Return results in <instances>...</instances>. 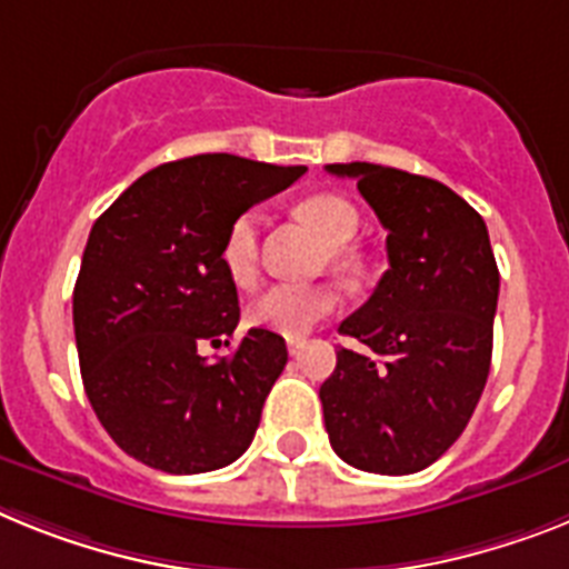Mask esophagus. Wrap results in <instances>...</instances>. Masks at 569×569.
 I'll return each instance as SVG.
<instances>
[{
  "mask_svg": "<svg viewBox=\"0 0 569 569\" xmlns=\"http://www.w3.org/2000/svg\"><path fill=\"white\" fill-rule=\"evenodd\" d=\"M286 347H289V356H300L303 352V347H307V338H286Z\"/></svg>",
  "mask_w": 569,
  "mask_h": 569,
  "instance_id": "obj_1",
  "label": "esophagus"
}]
</instances>
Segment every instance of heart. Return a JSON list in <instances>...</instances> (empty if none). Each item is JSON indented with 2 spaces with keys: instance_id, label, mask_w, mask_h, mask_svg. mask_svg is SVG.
Segmentation results:
<instances>
[{
  "instance_id": "obj_1",
  "label": "heart",
  "mask_w": 569,
  "mask_h": 569,
  "mask_svg": "<svg viewBox=\"0 0 569 569\" xmlns=\"http://www.w3.org/2000/svg\"><path fill=\"white\" fill-rule=\"evenodd\" d=\"M298 213L329 242V262L341 274H358L361 260L350 246L361 231V217L356 208L341 196L318 193L303 199L298 204ZM257 254H260V213L246 211L228 226L226 242H222V269L237 286H251L257 277ZM336 307L338 292L327 283H277L248 303V321L292 338L303 336L312 323L327 318Z\"/></svg>"
}]
</instances>
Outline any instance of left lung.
<instances>
[{
    "instance_id": "obj_1",
    "label": "left lung",
    "mask_w": 569,
    "mask_h": 569,
    "mask_svg": "<svg viewBox=\"0 0 569 569\" xmlns=\"http://www.w3.org/2000/svg\"><path fill=\"white\" fill-rule=\"evenodd\" d=\"M358 181L388 228V262L365 307L338 327L321 385L329 442L373 475H413L455 446L489 379L500 274L483 217L442 181L396 167L327 164Z\"/></svg>"
}]
</instances>
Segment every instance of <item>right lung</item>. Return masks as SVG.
Listing matches in <instances>:
<instances>
[{
	"label": "right lung",
	"mask_w": 569,
	"mask_h": 569,
	"mask_svg": "<svg viewBox=\"0 0 569 569\" xmlns=\"http://www.w3.org/2000/svg\"><path fill=\"white\" fill-rule=\"evenodd\" d=\"M307 167L204 152L144 173L100 213L74 283V341L92 410L121 451L167 475L222 469L251 446L286 341L240 323L222 269L228 226Z\"/></svg>",
	"instance_id": "right-lung-1"
}]
</instances>
